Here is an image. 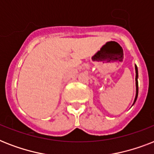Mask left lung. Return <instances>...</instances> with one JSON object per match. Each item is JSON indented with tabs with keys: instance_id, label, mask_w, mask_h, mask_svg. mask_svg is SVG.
<instances>
[{
	"instance_id": "left-lung-1",
	"label": "left lung",
	"mask_w": 154,
	"mask_h": 154,
	"mask_svg": "<svg viewBox=\"0 0 154 154\" xmlns=\"http://www.w3.org/2000/svg\"><path fill=\"white\" fill-rule=\"evenodd\" d=\"M135 71H136V96H135V99H134V104L137 101V96H138V82H137V78H138V71H137V65H135Z\"/></svg>"
}]
</instances>
